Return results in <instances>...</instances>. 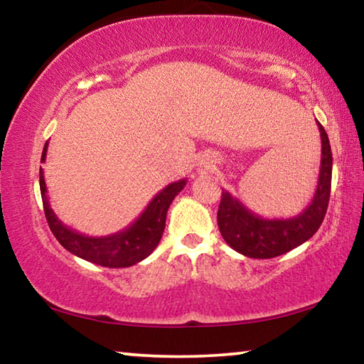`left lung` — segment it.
Segmentation results:
<instances>
[{"mask_svg": "<svg viewBox=\"0 0 364 364\" xmlns=\"http://www.w3.org/2000/svg\"><path fill=\"white\" fill-rule=\"evenodd\" d=\"M321 134V168L315 196L304 212L292 218H262L250 212L228 191L221 193L218 228L226 244L250 258H274L306 242L321 226L328 210L332 180V152L328 133L319 122Z\"/></svg>", "mask_w": 364, "mask_h": 364, "instance_id": "1", "label": "left lung"}]
</instances>
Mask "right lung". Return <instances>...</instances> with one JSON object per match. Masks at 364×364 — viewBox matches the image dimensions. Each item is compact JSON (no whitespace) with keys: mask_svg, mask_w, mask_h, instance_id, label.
<instances>
[{"mask_svg":"<svg viewBox=\"0 0 364 364\" xmlns=\"http://www.w3.org/2000/svg\"><path fill=\"white\" fill-rule=\"evenodd\" d=\"M48 151V143L43 147L41 162H45ZM186 186V178L180 181H175L165 186L160 193L154 197L146 207V210L125 228V230L110 236L93 237L85 236L73 231L72 228L65 226L60 221L56 213L53 212L49 205L46 196V183L43 176V170L40 168V191L43 199V208L49 225V230L53 231L54 237L59 244L67 249L70 254L83 258L86 262L101 264L107 268H127L149 257L154 249L157 247L165 230V220L167 212L175 196Z\"/></svg>","mask_w":364,"mask_h":364,"instance_id":"right-lung-1","label":"right lung"}]
</instances>
